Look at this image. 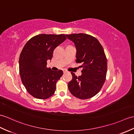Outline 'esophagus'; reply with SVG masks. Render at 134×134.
Returning <instances> with one entry per match:
<instances>
[{"label": "esophagus", "mask_w": 134, "mask_h": 134, "mask_svg": "<svg viewBox=\"0 0 134 134\" xmlns=\"http://www.w3.org/2000/svg\"><path fill=\"white\" fill-rule=\"evenodd\" d=\"M63 72H64V73H66V72H67V70H63Z\"/></svg>", "instance_id": "esophagus-1"}]
</instances>
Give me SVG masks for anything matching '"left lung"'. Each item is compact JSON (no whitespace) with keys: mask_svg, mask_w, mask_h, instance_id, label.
Returning a JSON list of instances; mask_svg holds the SVG:
<instances>
[{"mask_svg":"<svg viewBox=\"0 0 134 134\" xmlns=\"http://www.w3.org/2000/svg\"><path fill=\"white\" fill-rule=\"evenodd\" d=\"M76 48V62L81 63L82 75L71 72L68 86L71 94L80 99L92 98L100 91L106 78L107 58L102 46L95 37L86 34L66 35Z\"/></svg>","mask_w":134,"mask_h":134,"instance_id":"obj_1","label":"left lung"}]
</instances>
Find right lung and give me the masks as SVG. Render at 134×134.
<instances>
[{
	"instance_id": "right-lung-1",
	"label": "right lung",
	"mask_w": 134,
	"mask_h": 134,
	"mask_svg": "<svg viewBox=\"0 0 134 134\" xmlns=\"http://www.w3.org/2000/svg\"><path fill=\"white\" fill-rule=\"evenodd\" d=\"M67 39L66 35L40 34L31 38L20 55L19 73L28 92L35 98L46 99L54 94L63 71L47 67L55 48Z\"/></svg>"
}]
</instances>
